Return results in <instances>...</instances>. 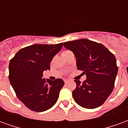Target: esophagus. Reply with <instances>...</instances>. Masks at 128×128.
I'll return each instance as SVG.
<instances>
[{"instance_id": "1", "label": "esophagus", "mask_w": 128, "mask_h": 128, "mask_svg": "<svg viewBox=\"0 0 128 128\" xmlns=\"http://www.w3.org/2000/svg\"><path fill=\"white\" fill-rule=\"evenodd\" d=\"M64 81V83L65 84H67L68 82H69V80H66V79H65Z\"/></svg>"}]
</instances>
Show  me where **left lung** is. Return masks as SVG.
Segmentation results:
<instances>
[{"label":"left lung","instance_id":"8db88e82","mask_svg":"<svg viewBox=\"0 0 128 128\" xmlns=\"http://www.w3.org/2000/svg\"><path fill=\"white\" fill-rule=\"evenodd\" d=\"M63 45L74 53L78 69L86 75L82 83L75 80L77 86L72 94L75 102L85 108L99 107L114 88L118 72L115 56L103 44L87 39L66 42Z\"/></svg>","mask_w":128,"mask_h":128}]
</instances>
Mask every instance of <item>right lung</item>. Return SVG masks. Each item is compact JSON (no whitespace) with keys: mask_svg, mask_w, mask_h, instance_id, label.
Segmentation results:
<instances>
[{"mask_svg":"<svg viewBox=\"0 0 128 128\" xmlns=\"http://www.w3.org/2000/svg\"><path fill=\"white\" fill-rule=\"evenodd\" d=\"M62 45H31L18 50L10 60V84L18 99L30 110L44 112L58 101L64 81H51L42 77L44 70H50V62Z\"/></svg>","mask_w":128,"mask_h":128,"instance_id":"right-lung-1","label":"right lung"}]
</instances>
